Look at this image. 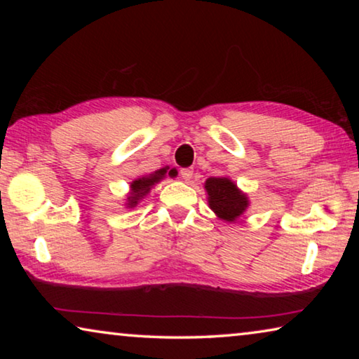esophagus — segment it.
I'll return each mask as SVG.
<instances>
[{
    "label": "esophagus",
    "mask_w": 359,
    "mask_h": 359,
    "mask_svg": "<svg viewBox=\"0 0 359 359\" xmlns=\"http://www.w3.org/2000/svg\"><path fill=\"white\" fill-rule=\"evenodd\" d=\"M180 177L184 179L185 182H190L193 179V169H190V168L180 169Z\"/></svg>",
    "instance_id": "obj_1"
}]
</instances>
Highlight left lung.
<instances>
[{
	"label": "left lung",
	"instance_id": "1",
	"mask_svg": "<svg viewBox=\"0 0 359 359\" xmlns=\"http://www.w3.org/2000/svg\"><path fill=\"white\" fill-rule=\"evenodd\" d=\"M205 191L209 194V205L215 214L226 222H234L247 209L248 201L244 193L238 190L226 177H210L205 180Z\"/></svg>",
	"mask_w": 359,
	"mask_h": 359
}]
</instances>
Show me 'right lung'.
<instances>
[{"label":"right lung","instance_id":"add662e5","mask_svg":"<svg viewBox=\"0 0 359 359\" xmlns=\"http://www.w3.org/2000/svg\"><path fill=\"white\" fill-rule=\"evenodd\" d=\"M165 174H166L165 169H160V171H156L155 174H150V175H147V177L136 179L135 182H133V184H131V194L128 196L130 208H135L139 199L144 198L145 194L150 191L151 185H155L156 182H160L163 177H165ZM169 175H171V172H169Z\"/></svg>","mask_w":359,"mask_h":359}]
</instances>
